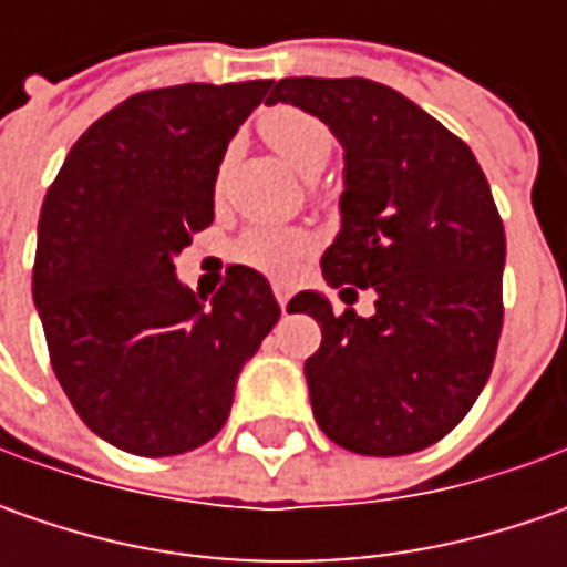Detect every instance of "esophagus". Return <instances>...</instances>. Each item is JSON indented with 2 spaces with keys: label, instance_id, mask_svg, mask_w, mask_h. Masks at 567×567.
<instances>
[{
  "label": "esophagus",
  "instance_id": "obj_1",
  "mask_svg": "<svg viewBox=\"0 0 567 567\" xmlns=\"http://www.w3.org/2000/svg\"><path fill=\"white\" fill-rule=\"evenodd\" d=\"M274 296H277V302H280V312H287V306H290V287L274 284Z\"/></svg>",
  "mask_w": 567,
  "mask_h": 567
}]
</instances>
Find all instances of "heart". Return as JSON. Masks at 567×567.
<instances>
[{"mask_svg":"<svg viewBox=\"0 0 567 567\" xmlns=\"http://www.w3.org/2000/svg\"><path fill=\"white\" fill-rule=\"evenodd\" d=\"M261 132L271 142L274 151L306 179L318 176L324 164L331 161V151H334L331 128L316 116L302 113V110H293V106L271 110L261 120ZM309 249H312V236L302 229L258 227L249 229L236 243L233 255L243 265L268 274V277H290L299 268V261L309 255Z\"/></svg>","mask_w":567,"mask_h":567,"instance_id":"b5f03b06","label":"heart"}]
</instances>
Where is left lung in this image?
<instances>
[{"mask_svg":"<svg viewBox=\"0 0 567 567\" xmlns=\"http://www.w3.org/2000/svg\"><path fill=\"white\" fill-rule=\"evenodd\" d=\"M265 103L299 106L343 147L321 277L375 290L369 318L334 316L318 290L287 306L321 324L306 360L316 423L369 457L435 445L486 388L502 334L505 227L489 183L467 144L379 81L280 78Z\"/></svg>","mask_w":567,"mask_h":567,"instance_id":"8db88e82","label":"left lung"}]
</instances>
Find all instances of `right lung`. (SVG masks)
<instances>
[{
  "instance_id": "1",
  "label": "right lung",
  "mask_w": 567,
  "mask_h": 567,
  "mask_svg": "<svg viewBox=\"0 0 567 567\" xmlns=\"http://www.w3.org/2000/svg\"><path fill=\"white\" fill-rule=\"evenodd\" d=\"M274 81L135 94L69 151L37 224L33 306L53 372L103 442L169 457L210 442L280 306L265 274L229 268L195 296L176 255L214 220L227 144Z\"/></svg>"
}]
</instances>
